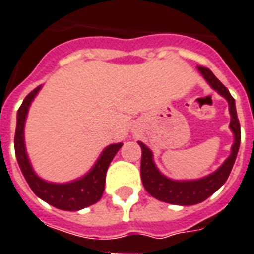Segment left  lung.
<instances>
[{
  "mask_svg": "<svg viewBox=\"0 0 254 254\" xmlns=\"http://www.w3.org/2000/svg\"><path fill=\"white\" fill-rule=\"evenodd\" d=\"M201 75L204 76L205 80L209 83L214 91L223 96L228 102V109L231 114V122H230V128L234 132L235 141L232 144L231 154L227 160L223 162L219 169L215 173L210 174L205 178H201L197 180H173L166 178L160 173V170L153 162L152 150L139 141V145L141 146V180L146 192L153 196L157 200L169 202L174 205H194L198 202H202L206 200L209 196L214 193L215 190L225 184L228 175L231 173L232 166L235 163L236 156H238L239 146H240V123H239L238 114H236L235 100L228 92L227 88L218 80L214 74L206 67H197Z\"/></svg>",
  "mask_w": 254,
  "mask_h": 254,
  "instance_id": "8db88e82",
  "label": "left lung"
}]
</instances>
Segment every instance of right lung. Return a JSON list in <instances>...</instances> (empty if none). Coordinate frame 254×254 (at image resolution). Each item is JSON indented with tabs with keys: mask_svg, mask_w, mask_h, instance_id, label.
I'll use <instances>...</instances> for the list:
<instances>
[{
	"mask_svg": "<svg viewBox=\"0 0 254 254\" xmlns=\"http://www.w3.org/2000/svg\"><path fill=\"white\" fill-rule=\"evenodd\" d=\"M40 89H41V85L35 88L23 100L18 110L14 146H15V156L19 167L22 170L23 175L26 178L31 190H33V193L52 206L68 211H76L91 206L102 197L108 167L123 144L118 142V144H112V145L106 146L91 171L80 179L70 182V183L56 184L45 182L39 178L33 171L32 166L29 163L28 156H27L26 145H24V123H26L29 105L33 101V98L36 97Z\"/></svg>",
	"mask_w": 254,
	"mask_h": 254,
	"instance_id": "obj_1",
	"label": "right lung"
}]
</instances>
